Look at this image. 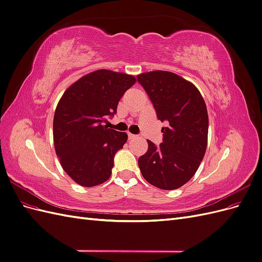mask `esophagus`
<instances>
[{
    "label": "esophagus",
    "mask_w": 262,
    "mask_h": 262,
    "mask_svg": "<svg viewBox=\"0 0 262 262\" xmlns=\"http://www.w3.org/2000/svg\"><path fill=\"white\" fill-rule=\"evenodd\" d=\"M128 138H129V140H136V139H138L139 137H138V136H136V134H131V133H129V134H128Z\"/></svg>",
    "instance_id": "1"
}]
</instances>
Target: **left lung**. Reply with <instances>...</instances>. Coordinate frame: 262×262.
Segmentation results:
<instances>
[{"label": "left lung", "mask_w": 262, "mask_h": 262, "mask_svg": "<svg viewBox=\"0 0 262 262\" xmlns=\"http://www.w3.org/2000/svg\"><path fill=\"white\" fill-rule=\"evenodd\" d=\"M153 104L162 128L160 145L147 140V152L139 158L144 179L163 190L178 189L195 173L205 154L209 118L196 87L167 71L137 76Z\"/></svg>", "instance_id": "left-lung-1"}]
</instances>
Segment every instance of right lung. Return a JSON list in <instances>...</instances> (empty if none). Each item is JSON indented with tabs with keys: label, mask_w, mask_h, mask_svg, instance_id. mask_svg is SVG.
<instances>
[{
	"label": "right lung",
	"mask_w": 262,
	"mask_h": 262,
	"mask_svg": "<svg viewBox=\"0 0 262 262\" xmlns=\"http://www.w3.org/2000/svg\"><path fill=\"white\" fill-rule=\"evenodd\" d=\"M136 83L132 75L98 70L63 94L53 118V142L62 168L76 184L94 187L109 179L114 158L128 140L110 126L119 100Z\"/></svg>",
	"instance_id": "right-lung-1"
}]
</instances>
